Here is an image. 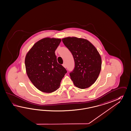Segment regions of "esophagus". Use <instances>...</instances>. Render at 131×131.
<instances>
[{
    "label": "esophagus",
    "mask_w": 131,
    "mask_h": 131,
    "mask_svg": "<svg viewBox=\"0 0 131 131\" xmlns=\"http://www.w3.org/2000/svg\"><path fill=\"white\" fill-rule=\"evenodd\" d=\"M63 66L64 68H66V64H63Z\"/></svg>",
    "instance_id": "1"
}]
</instances>
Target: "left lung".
<instances>
[{"instance_id":"8db88e82","label":"left lung","mask_w":131,"mask_h":131,"mask_svg":"<svg viewBox=\"0 0 131 131\" xmlns=\"http://www.w3.org/2000/svg\"><path fill=\"white\" fill-rule=\"evenodd\" d=\"M62 41L74 57V68L69 75L74 85L80 89L90 87L97 80L101 71L100 54L86 39L68 37L63 38Z\"/></svg>"}]
</instances>
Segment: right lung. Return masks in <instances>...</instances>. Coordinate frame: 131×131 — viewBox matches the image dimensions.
Wrapping results in <instances>:
<instances>
[{
  "label": "right lung",
  "mask_w": 131,
  "mask_h": 131,
  "mask_svg": "<svg viewBox=\"0 0 131 131\" xmlns=\"http://www.w3.org/2000/svg\"><path fill=\"white\" fill-rule=\"evenodd\" d=\"M61 39L45 38L31 48L25 58L27 76L34 86L45 93H52L60 86L67 71L57 63L55 51Z\"/></svg>",
  "instance_id": "add662e5"
}]
</instances>
